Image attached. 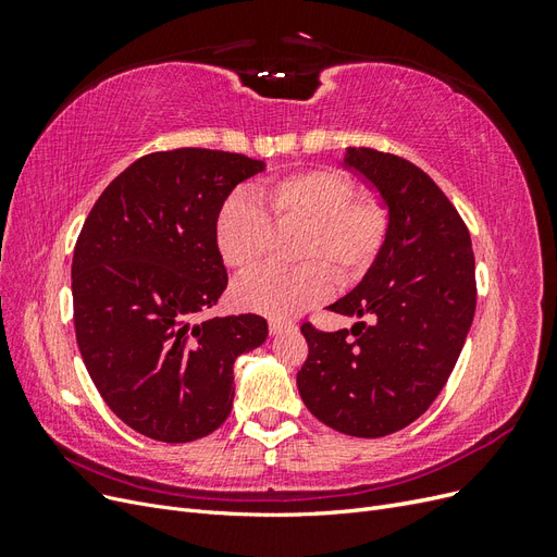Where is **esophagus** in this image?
Wrapping results in <instances>:
<instances>
[{"label":"esophagus","instance_id":"1","mask_svg":"<svg viewBox=\"0 0 557 557\" xmlns=\"http://www.w3.org/2000/svg\"><path fill=\"white\" fill-rule=\"evenodd\" d=\"M288 330H293V323H288V320H281V318L269 320V332H272V334H281V332H288Z\"/></svg>","mask_w":557,"mask_h":557}]
</instances>
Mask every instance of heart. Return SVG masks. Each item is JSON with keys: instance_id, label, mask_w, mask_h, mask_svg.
Returning a JSON list of instances; mask_svg holds the SVG:
<instances>
[{"instance_id": "b5f03b06", "label": "heart", "mask_w": 557, "mask_h": 557, "mask_svg": "<svg viewBox=\"0 0 557 557\" xmlns=\"http://www.w3.org/2000/svg\"><path fill=\"white\" fill-rule=\"evenodd\" d=\"M336 166H311L227 197L213 221L223 262L237 272L256 267L274 225H301L293 244L297 267H264L234 285L239 305L267 315H295L323 301L334 276L350 283L374 264L385 244L387 211Z\"/></svg>"}]
</instances>
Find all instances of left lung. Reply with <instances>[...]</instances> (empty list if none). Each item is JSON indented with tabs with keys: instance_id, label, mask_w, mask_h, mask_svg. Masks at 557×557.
<instances>
[{
	"instance_id": "left-lung-1",
	"label": "left lung",
	"mask_w": 557,
	"mask_h": 557,
	"mask_svg": "<svg viewBox=\"0 0 557 557\" xmlns=\"http://www.w3.org/2000/svg\"><path fill=\"white\" fill-rule=\"evenodd\" d=\"M344 162L381 193L391 221L364 278L327 307L364 320L350 332L301 323L309 356L297 387L320 423L374 440L413 423L446 385L474 320V252L420 166L374 148H348Z\"/></svg>"
}]
</instances>
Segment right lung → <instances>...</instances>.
<instances>
[{
  "label": "right lung",
  "instance_id": "right-lung-1",
  "mask_svg": "<svg viewBox=\"0 0 557 557\" xmlns=\"http://www.w3.org/2000/svg\"><path fill=\"white\" fill-rule=\"evenodd\" d=\"M264 162L174 148L132 162L99 195L72 262L74 327L95 387L125 425L185 444L225 423L232 367L267 339L258 313L209 318L227 288L213 221Z\"/></svg>",
  "mask_w": 557,
  "mask_h": 557
}]
</instances>
